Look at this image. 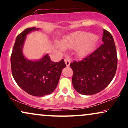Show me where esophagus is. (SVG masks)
Listing matches in <instances>:
<instances>
[{
    "label": "esophagus",
    "instance_id": "1",
    "mask_svg": "<svg viewBox=\"0 0 128 128\" xmlns=\"http://www.w3.org/2000/svg\"><path fill=\"white\" fill-rule=\"evenodd\" d=\"M64 62H65V64H66V66H69V65H70V58H69L68 57L65 58H64Z\"/></svg>",
    "mask_w": 128,
    "mask_h": 128
}]
</instances>
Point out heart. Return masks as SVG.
<instances>
[{"mask_svg":"<svg viewBox=\"0 0 128 128\" xmlns=\"http://www.w3.org/2000/svg\"><path fill=\"white\" fill-rule=\"evenodd\" d=\"M96 42V39L94 36L89 33L79 32L64 39L62 42V46L64 48L74 49L79 48V54L84 56L92 50Z\"/></svg>","mask_w":128,"mask_h":128,"instance_id":"1","label":"heart"}]
</instances>
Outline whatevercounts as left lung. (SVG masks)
Listing matches in <instances>:
<instances>
[{"label":"left lung","instance_id":"1","mask_svg":"<svg viewBox=\"0 0 128 128\" xmlns=\"http://www.w3.org/2000/svg\"><path fill=\"white\" fill-rule=\"evenodd\" d=\"M102 44L80 61L70 66L74 72L72 84L78 92L84 95L97 94L110 84L117 69L116 49L112 34L104 29Z\"/></svg>","mask_w":128,"mask_h":128}]
</instances>
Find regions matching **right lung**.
<instances>
[{
  "label": "right lung",
  "mask_w": 128,
  "mask_h": 128,
  "mask_svg": "<svg viewBox=\"0 0 128 128\" xmlns=\"http://www.w3.org/2000/svg\"><path fill=\"white\" fill-rule=\"evenodd\" d=\"M38 28H29L18 34L10 58L12 73L14 80L24 91L34 96H44L54 92L61 72L66 67L64 59L54 62L48 54L37 61L26 59L22 53L26 36Z\"/></svg>",
  "instance_id": "right-lung-1"
}]
</instances>
